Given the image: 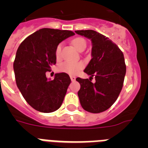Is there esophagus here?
Listing matches in <instances>:
<instances>
[{"instance_id": "esophagus-1", "label": "esophagus", "mask_w": 148, "mask_h": 148, "mask_svg": "<svg viewBox=\"0 0 148 148\" xmlns=\"http://www.w3.org/2000/svg\"><path fill=\"white\" fill-rule=\"evenodd\" d=\"M75 76H73V75H70V79H71L72 82H74V81H75Z\"/></svg>"}]
</instances>
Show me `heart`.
Returning <instances> with one entry per match:
<instances>
[{
  "label": "heart",
  "instance_id": "obj_1",
  "mask_svg": "<svg viewBox=\"0 0 148 148\" xmlns=\"http://www.w3.org/2000/svg\"><path fill=\"white\" fill-rule=\"evenodd\" d=\"M73 44L74 47L77 50H80L83 47H86L87 43L86 40L82 38H76L73 40ZM62 44H59L56 49V57L57 58H60L61 56V51ZM84 66V63L82 61H64L61 63V64L58 65V71L62 73H66L69 75H76Z\"/></svg>",
  "mask_w": 148,
  "mask_h": 148
}]
</instances>
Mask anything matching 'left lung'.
Returning a JSON list of instances; mask_svg holds the SVG:
<instances>
[{"mask_svg":"<svg viewBox=\"0 0 148 148\" xmlns=\"http://www.w3.org/2000/svg\"><path fill=\"white\" fill-rule=\"evenodd\" d=\"M75 32L92 42V59L84 70L90 78H76L81 85L78 92L81 105L90 113H101L113 105L122 89L126 74L124 55L109 38L94 30ZM92 77L95 83L91 82Z\"/></svg>","mask_w":148,"mask_h":148,"instance_id":"obj_1","label":"left lung"}]
</instances>
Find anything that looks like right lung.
Instances as JSON below:
<instances>
[{"label":"right lung","mask_w":148,"mask_h":148,"mask_svg":"<svg viewBox=\"0 0 148 148\" xmlns=\"http://www.w3.org/2000/svg\"><path fill=\"white\" fill-rule=\"evenodd\" d=\"M75 35L69 30L43 28L28 36L16 52L13 69L17 87L32 108L41 113H52L62 104L71 80L68 74H55L47 79L46 72L56 64V49Z\"/></svg>","instance_id":"obj_1"}]
</instances>
